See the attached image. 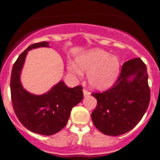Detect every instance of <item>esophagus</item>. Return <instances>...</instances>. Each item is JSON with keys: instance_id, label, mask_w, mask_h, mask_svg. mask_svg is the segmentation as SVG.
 I'll list each match as a JSON object with an SVG mask.
<instances>
[{"instance_id": "34e87169", "label": "esophagus", "mask_w": 160, "mask_h": 160, "mask_svg": "<svg viewBox=\"0 0 160 160\" xmlns=\"http://www.w3.org/2000/svg\"><path fill=\"white\" fill-rule=\"evenodd\" d=\"M83 94H84V97H87L90 94V93L89 92L88 90H86V89H83Z\"/></svg>"}]
</instances>
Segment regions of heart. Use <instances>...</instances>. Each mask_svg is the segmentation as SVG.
<instances>
[{
	"label": "heart",
	"instance_id": "heart-1",
	"mask_svg": "<svg viewBox=\"0 0 160 160\" xmlns=\"http://www.w3.org/2000/svg\"><path fill=\"white\" fill-rule=\"evenodd\" d=\"M76 63H69L68 71L77 76L88 73L89 83L97 90L111 87L119 74V59L104 49H90L77 57Z\"/></svg>",
	"mask_w": 160,
	"mask_h": 160
}]
</instances>
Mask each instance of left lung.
<instances>
[{
  "instance_id": "8db88e82",
  "label": "left lung",
  "mask_w": 160,
  "mask_h": 160,
  "mask_svg": "<svg viewBox=\"0 0 160 160\" xmlns=\"http://www.w3.org/2000/svg\"><path fill=\"white\" fill-rule=\"evenodd\" d=\"M146 65L140 58L122 65L117 82L110 90L93 93L97 107L91 118L104 135L118 136L131 131L146 112L150 102V88Z\"/></svg>"
}]
</instances>
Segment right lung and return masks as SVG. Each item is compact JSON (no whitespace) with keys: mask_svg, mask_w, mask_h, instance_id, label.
I'll return each mask as SVG.
<instances>
[{"mask_svg":"<svg viewBox=\"0 0 160 160\" xmlns=\"http://www.w3.org/2000/svg\"><path fill=\"white\" fill-rule=\"evenodd\" d=\"M42 42L32 44L15 62L11 73L10 90L14 112L25 128L42 135H52L62 129L68 122L73 107L83 98L81 86L69 88L60 81L49 91L37 95L24 89L21 73L28 51L40 47H49Z\"/></svg>","mask_w":160,"mask_h":160,"instance_id":"right-lung-1","label":"right lung"}]
</instances>
